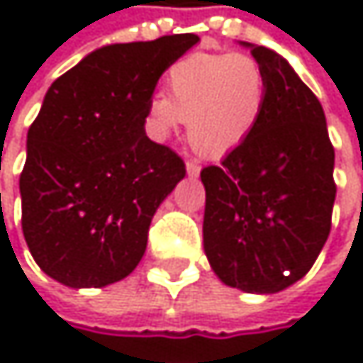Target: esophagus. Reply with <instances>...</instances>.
Listing matches in <instances>:
<instances>
[{"mask_svg":"<svg viewBox=\"0 0 363 363\" xmlns=\"http://www.w3.org/2000/svg\"><path fill=\"white\" fill-rule=\"evenodd\" d=\"M201 172V166L197 162H186V174L189 177H197Z\"/></svg>","mask_w":363,"mask_h":363,"instance_id":"obj_1","label":"esophagus"}]
</instances>
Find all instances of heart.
<instances>
[{
	"label": "heart",
	"instance_id": "b5f03b06",
	"mask_svg": "<svg viewBox=\"0 0 363 363\" xmlns=\"http://www.w3.org/2000/svg\"><path fill=\"white\" fill-rule=\"evenodd\" d=\"M267 101L262 67L248 54H191L166 73V96L149 103L145 128L168 143L186 121L189 145L206 157H223L246 143Z\"/></svg>",
	"mask_w": 363,
	"mask_h": 363
}]
</instances>
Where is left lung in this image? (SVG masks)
I'll list each match as a JSON object with an SVG mask.
<instances>
[{
  "instance_id": "1",
  "label": "left lung",
  "mask_w": 363,
  "mask_h": 363,
  "mask_svg": "<svg viewBox=\"0 0 363 363\" xmlns=\"http://www.w3.org/2000/svg\"><path fill=\"white\" fill-rule=\"evenodd\" d=\"M240 43L264 71L267 101L246 143L201 170L203 252L223 284L275 294L305 277L326 244L334 149L318 96L290 62Z\"/></svg>"
}]
</instances>
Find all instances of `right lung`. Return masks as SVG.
Segmentation results:
<instances>
[{
  "label": "right lung",
  "mask_w": 363,
  "mask_h": 363,
  "mask_svg": "<svg viewBox=\"0 0 363 363\" xmlns=\"http://www.w3.org/2000/svg\"><path fill=\"white\" fill-rule=\"evenodd\" d=\"M197 41L103 45L48 88L27 134L23 233L62 286L103 288L140 262L155 210L184 179L181 157L145 134L147 109L162 73Z\"/></svg>",
  "instance_id": "obj_1"
}]
</instances>
